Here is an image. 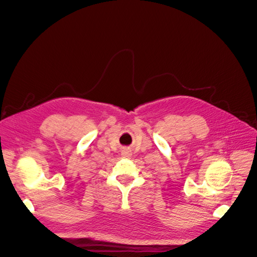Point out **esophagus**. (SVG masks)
Here are the masks:
<instances>
[{"instance_id":"esophagus-1","label":"esophagus","mask_w":257,"mask_h":257,"mask_svg":"<svg viewBox=\"0 0 257 257\" xmlns=\"http://www.w3.org/2000/svg\"><path fill=\"white\" fill-rule=\"evenodd\" d=\"M121 156H122L123 158H130V157L132 156V154H131L130 150H122Z\"/></svg>"}]
</instances>
